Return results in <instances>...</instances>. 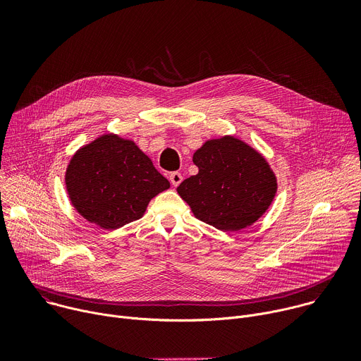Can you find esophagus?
<instances>
[{"label": "esophagus", "instance_id": "1", "mask_svg": "<svg viewBox=\"0 0 361 361\" xmlns=\"http://www.w3.org/2000/svg\"><path fill=\"white\" fill-rule=\"evenodd\" d=\"M170 181H171V184H173L174 187H177V185H180V183L183 181V176H181L180 173H171V174H170Z\"/></svg>", "mask_w": 361, "mask_h": 361}]
</instances>
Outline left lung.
I'll return each mask as SVG.
<instances>
[{
  "label": "left lung",
  "instance_id": "obj_1",
  "mask_svg": "<svg viewBox=\"0 0 361 361\" xmlns=\"http://www.w3.org/2000/svg\"><path fill=\"white\" fill-rule=\"evenodd\" d=\"M198 174L177 191L195 219L221 231H240L259 220L277 192V177L262 152L234 135L205 141L194 154Z\"/></svg>",
  "mask_w": 361,
  "mask_h": 361
}]
</instances>
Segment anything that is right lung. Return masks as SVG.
I'll return each instance as SVG.
<instances>
[{"label":"right lung","mask_w":361,"mask_h":361,"mask_svg":"<svg viewBox=\"0 0 361 361\" xmlns=\"http://www.w3.org/2000/svg\"><path fill=\"white\" fill-rule=\"evenodd\" d=\"M66 188L81 217L116 230L141 219L151 198L170 188V183L133 140L109 133L74 152Z\"/></svg>","instance_id":"1"}]
</instances>
